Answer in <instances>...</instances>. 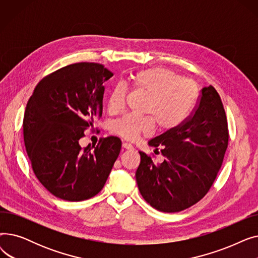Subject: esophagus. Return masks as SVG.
I'll list each match as a JSON object with an SVG mask.
<instances>
[{
	"instance_id": "esophagus-1",
	"label": "esophagus",
	"mask_w": 258,
	"mask_h": 258,
	"mask_svg": "<svg viewBox=\"0 0 258 258\" xmlns=\"http://www.w3.org/2000/svg\"><path fill=\"white\" fill-rule=\"evenodd\" d=\"M122 147L124 148V150H133V145L131 144V143H128V142H123L122 143Z\"/></svg>"
}]
</instances>
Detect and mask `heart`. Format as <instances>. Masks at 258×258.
Listing matches in <instances>:
<instances>
[{
  "label": "heart",
  "instance_id": "heart-1",
  "mask_svg": "<svg viewBox=\"0 0 258 258\" xmlns=\"http://www.w3.org/2000/svg\"><path fill=\"white\" fill-rule=\"evenodd\" d=\"M128 84L133 90L146 94L142 112L151 116L125 115L112 124V131L126 140L153 132L154 122L162 132H169L182 125L191 114L198 100V87L192 80L182 78L164 68H152L132 74ZM126 90L116 85L108 96L107 108L119 112L124 105Z\"/></svg>",
  "mask_w": 258,
  "mask_h": 258
}]
</instances>
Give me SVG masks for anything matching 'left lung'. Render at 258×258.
I'll return each instance as SVG.
<instances>
[{"label":"left lung","instance_id":"obj_1","mask_svg":"<svg viewBox=\"0 0 258 258\" xmlns=\"http://www.w3.org/2000/svg\"><path fill=\"white\" fill-rule=\"evenodd\" d=\"M228 140L220 95L212 86L203 88L184 123L148 142L156 147L155 153L161 148L164 161L156 164L152 156L139 152L136 181L141 196L162 212H179L197 204L219 173Z\"/></svg>","mask_w":258,"mask_h":258}]
</instances>
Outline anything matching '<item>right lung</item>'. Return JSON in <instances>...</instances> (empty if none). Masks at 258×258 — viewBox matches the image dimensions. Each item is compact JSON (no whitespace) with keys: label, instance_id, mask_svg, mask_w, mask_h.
<instances>
[{"label":"right lung","instance_id":"obj_1","mask_svg":"<svg viewBox=\"0 0 258 258\" xmlns=\"http://www.w3.org/2000/svg\"><path fill=\"white\" fill-rule=\"evenodd\" d=\"M114 74L96 62L66 66L39 81L27 103L23 134L37 180L58 199L80 202L103 188L120 150L118 137L83 148L79 139L102 116L104 83Z\"/></svg>","mask_w":258,"mask_h":258}]
</instances>
